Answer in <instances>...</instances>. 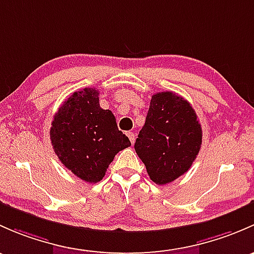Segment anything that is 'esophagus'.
<instances>
[{
  "instance_id": "esophagus-1",
  "label": "esophagus",
  "mask_w": 254,
  "mask_h": 254,
  "mask_svg": "<svg viewBox=\"0 0 254 254\" xmlns=\"http://www.w3.org/2000/svg\"><path fill=\"white\" fill-rule=\"evenodd\" d=\"M127 135H128V138H129V140H130V143H134V133L133 132H127Z\"/></svg>"
}]
</instances>
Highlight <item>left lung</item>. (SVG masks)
<instances>
[{"label":"left lung","instance_id":"1","mask_svg":"<svg viewBox=\"0 0 254 254\" xmlns=\"http://www.w3.org/2000/svg\"><path fill=\"white\" fill-rule=\"evenodd\" d=\"M202 145V127L192 105L172 91L151 96L145 124L134 149L156 185L186 174Z\"/></svg>","mask_w":254,"mask_h":254}]
</instances>
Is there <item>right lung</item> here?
Segmentation results:
<instances>
[{"instance_id": "add662e5", "label": "right lung", "mask_w": 254, "mask_h": 254, "mask_svg": "<svg viewBox=\"0 0 254 254\" xmlns=\"http://www.w3.org/2000/svg\"><path fill=\"white\" fill-rule=\"evenodd\" d=\"M50 139L60 161L89 184L103 180L115 155L130 145L114 114L100 108L95 88L74 91L60 106Z\"/></svg>"}]
</instances>
